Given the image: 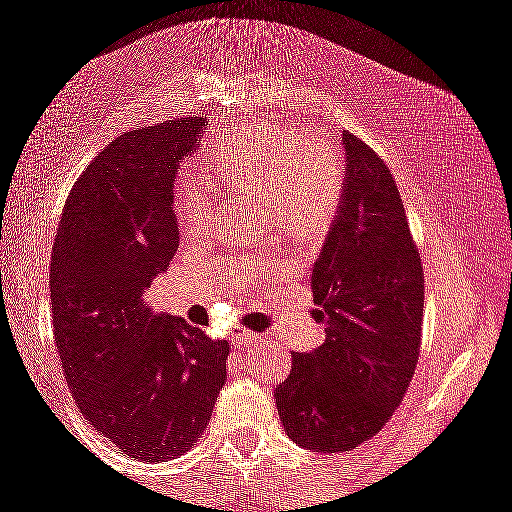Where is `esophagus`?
Masks as SVG:
<instances>
[{"label":"esophagus","mask_w":512,"mask_h":512,"mask_svg":"<svg viewBox=\"0 0 512 512\" xmlns=\"http://www.w3.org/2000/svg\"><path fill=\"white\" fill-rule=\"evenodd\" d=\"M261 342V334L256 332H238L236 337H233V344H238V347H248V344H259Z\"/></svg>","instance_id":"esophagus-1"}]
</instances>
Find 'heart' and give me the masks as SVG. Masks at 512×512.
Masks as SVG:
<instances>
[{"label": "heart", "mask_w": 512, "mask_h": 512, "mask_svg": "<svg viewBox=\"0 0 512 512\" xmlns=\"http://www.w3.org/2000/svg\"><path fill=\"white\" fill-rule=\"evenodd\" d=\"M201 163L218 188L261 198L271 223L296 241H319L342 211V155L329 140H306V130L296 125L236 130ZM173 208L183 231H203L216 216V188L186 170L175 186Z\"/></svg>", "instance_id": "heart-1"}]
</instances>
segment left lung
Returning <instances> with one entry per match:
<instances>
[{
	"mask_svg": "<svg viewBox=\"0 0 512 512\" xmlns=\"http://www.w3.org/2000/svg\"><path fill=\"white\" fill-rule=\"evenodd\" d=\"M342 211L311 271V311L326 342L294 354L276 387L286 435L314 452H349L389 422L415 377L425 271L382 155L344 133Z\"/></svg>",
	"mask_w": 512,
	"mask_h": 512,
	"instance_id": "left-lung-1",
	"label": "left lung"
}]
</instances>
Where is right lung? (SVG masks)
<instances>
[{
    "label": "right lung",
    "instance_id": "1",
    "mask_svg": "<svg viewBox=\"0 0 512 512\" xmlns=\"http://www.w3.org/2000/svg\"><path fill=\"white\" fill-rule=\"evenodd\" d=\"M203 118L130 130L75 180L50 264L55 344L82 417L125 455L165 462L198 442L228 342L158 316L143 291L178 251L173 180Z\"/></svg>",
    "mask_w": 512,
    "mask_h": 512
}]
</instances>
